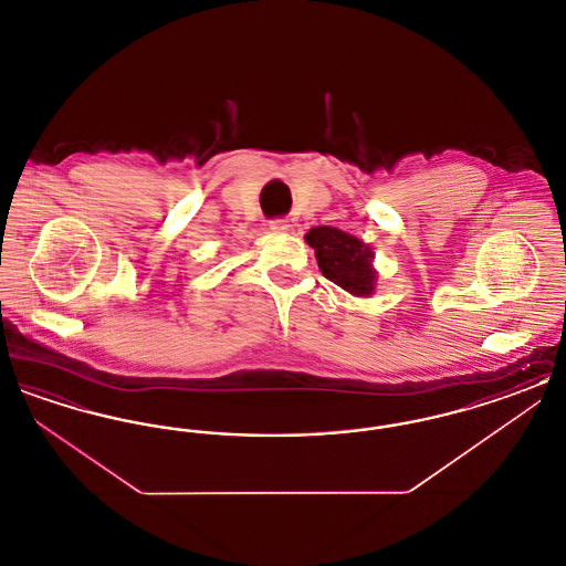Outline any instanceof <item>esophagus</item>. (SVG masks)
<instances>
[{
  "label": "esophagus",
  "instance_id": "esophagus-1",
  "mask_svg": "<svg viewBox=\"0 0 566 566\" xmlns=\"http://www.w3.org/2000/svg\"><path fill=\"white\" fill-rule=\"evenodd\" d=\"M289 220L286 218H273L270 220V229L271 231H275V233H282V231H289Z\"/></svg>",
  "mask_w": 566,
  "mask_h": 566
}]
</instances>
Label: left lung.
I'll use <instances>...</instances> for the list:
<instances>
[{"label":"left lung","instance_id":"obj_1","mask_svg":"<svg viewBox=\"0 0 566 566\" xmlns=\"http://www.w3.org/2000/svg\"><path fill=\"white\" fill-rule=\"evenodd\" d=\"M305 240L314 248L324 277L352 295L374 293L376 271L371 270L374 252L369 245L335 227H314Z\"/></svg>","mask_w":566,"mask_h":566}]
</instances>
